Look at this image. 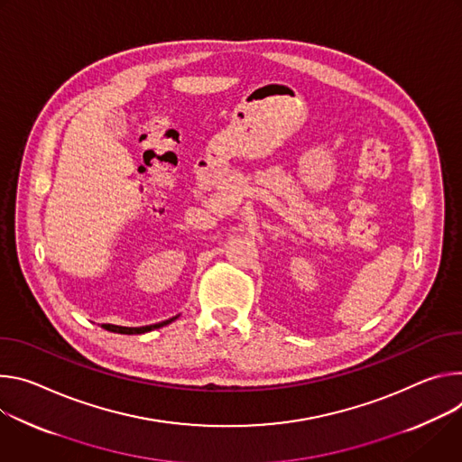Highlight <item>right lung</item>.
Instances as JSON below:
<instances>
[{
    "instance_id": "1",
    "label": "right lung",
    "mask_w": 462,
    "mask_h": 462,
    "mask_svg": "<svg viewBox=\"0 0 462 462\" xmlns=\"http://www.w3.org/2000/svg\"><path fill=\"white\" fill-rule=\"evenodd\" d=\"M178 318V316H176ZM176 318H171L167 321H162V323H156V325H148V327H117V325H102V328H106L110 332H117V334H144V332H150V330H156V328H162L169 323H172Z\"/></svg>"
}]
</instances>
